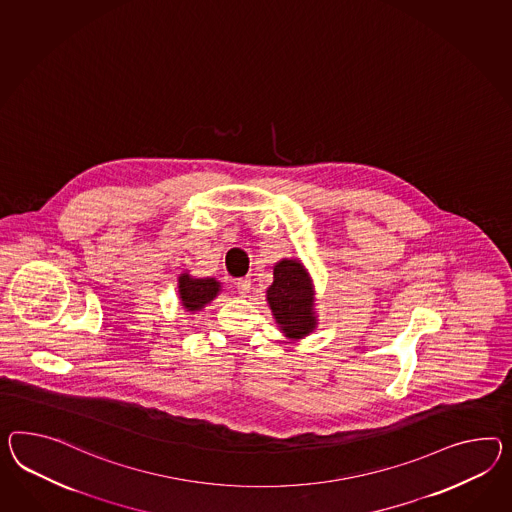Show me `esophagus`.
Returning a JSON list of instances; mask_svg holds the SVG:
<instances>
[{"mask_svg": "<svg viewBox=\"0 0 512 512\" xmlns=\"http://www.w3.org/2000/svg\"><path fill=\"white\" fill-rule=\"evenodd\" d=\"M237 293L241 295V297H247L250 293V278L249 276H245V278H239L236 282Z\"/></svg>", "mask_w": 512, "mask_h": 512, "instance_id": "esophagus-1", "label": "esophagus"}]
</instances>
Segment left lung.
Here are the masks:
<instances>
[{
    "mask_svg": "<svg viewBox=\"0 0 512 512\" xmlns=\"http://www.w3.org/2000/svg\"><path fill=\"white\" fill-rule=\"evenodd\" d=\"M273 278L267 289L271 312L288 338L301 340L317 325L310 275L299 260H280L273 269Z\"/></svg>",
    "mask_w": 512,
    "mask_h": 512,
    "instance_id": "1",
    "label": "left lung"
}]
</instances>
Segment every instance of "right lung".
<instances>
[{"label":"right lung","mask_w":512,"mask_h":512,"mask_svg":"<svg viewBox=\"0 0 512 512\" xmlns=\"http://www.w3.org/2000/svg\"><path fill=\"white\" fill-rule=\"evenodd\" d=\"M221 291V282L215 278H193V276H178V293L180 301L187 312H198L208 302L213 301Z\"/></svg>","instance_id":"1"}]
</instances>
